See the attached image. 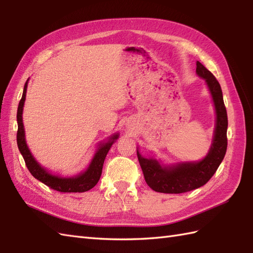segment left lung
<instances>
[{
  "instance_id": "8db88e82",
  "label": "left lung",
  "mask_w": 253,
  "mask_h": 253,
  "mask_svg": "<svg viewBox=\"0 0 253 253\" xmlns=\"http://www.w3.org/2000/svg\"><path fill=\"white\" fill-rule=\"evenodd\" d=\"M198 76L206 80L211 92L216 113V124L213 141L207 157L199 162H185L176 165H161L157 160L143 158L137 150L144 179L154 191L163 193H182L206 185L215 174L227 149V112L224 104L221 85L213 74L200 62H197Z\"/></svg>"
}]
</instances>
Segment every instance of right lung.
<instances>
[{
  "mask_svg": "<svg viewBox=\"0 0 253 253\" xmlns=\"http://www.w3.org/2000/svg\"><path fill=\"white\" fill-rule=\"evenodd\" d=\"M27 84H28V80H27L24 87L23 96L19 101L18 109H17V124H18V130H17V146L19 151L23 155L25 160V163L27 169H29L31 175L43 182L44 185L49 186L52 189L60 192H84L90 190L91 188H93L101 177L102 169H103V163L107 152L111 149L112 144L118 138L117 133L114 136L110 137L109 141L101 143L98 150L94 154V157L89 164L88 169L79 175H76L74 177H61L55 176L49 173L44 168L37 162L35 158L32 157L30 150L28 149V146L26 143L25 139V129H24V124H23V107L26 99V91H27Z\"/></svg>",
  "mask_w": 253,
  "mask_h": 253,
  "instance_id": "obj_1",
  "label": "right lung"
}]
</instances>
